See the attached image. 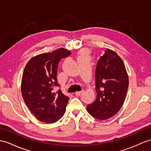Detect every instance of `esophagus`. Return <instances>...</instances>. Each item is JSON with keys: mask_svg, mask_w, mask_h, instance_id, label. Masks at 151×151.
I'll use <instances>...</instances> for the list:
<instances>
[{"mask_svg": "<svg viewBox=\"0 0 151 151\" xmlns=\"http://www.w3.org/2000/svg\"><path fill=\"white\" fill-rule=\"evenodd\" d=\"M83 92H84V91H83V90H82V91H76L75 94H76V95H78V96H79V95H80L81 94L83 93Z\"/></svg>", "mask_w": 151, "mask_h": 151, "instance_id": "1", "label": "esophagus"}]
</instances>
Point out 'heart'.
Wrapping results in <instances>:
<instances>
[{"label": "heart", "instance_id": "obj_1", "mask_svg": "<svg viewBox=\"0 0 151 151\" xmlns=\"http://www.w3.org/2000/svg\"><path fill=\"white\" fill-rule=\"evenodd\" d=\"M88 53V50L86 49H84L80 52V57H86Z\"/></svg>", "mask_w": 151, "mask_h": 151}]
</instances>
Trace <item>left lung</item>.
Instances as JSON below:
<instances>
[{"instance_id": "1", "label": "left lung", "mask_w": 151, "mask_h": 151, "mask_svg": "<svg viewBox=\"0 0 151 151\" xmlns=\"http://www.w3.org/2000/svg\"><path fill=\"white\" fill-rule=\"evenodd\" d=\"M97 98L87 106L88 112L95 119L111 118L122 107L129 86V78L122 59L107 49L101 56L95 70Z\"/></svg>"}]
</instances>
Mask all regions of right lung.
<instances>
[{"mask_svg": "<svg viewBox=\"0 0 151 151\" xmlns=\"http://www.w3.org/2000/svg\"><path fill=\"white\" fill-rule=\"evenodd\" d=\"M71 52L60 48L52 52L38 54L25 65L22 78L21 91L24 101L31 113L40 121L47 124L57 122L63 116L69 97L61 90L57 81L58 66L61 58Z\"/></svg>", "mask_w": 151, "mask_h": 151, "instance_id": "1", "label": "right lung"}]
</instances>
